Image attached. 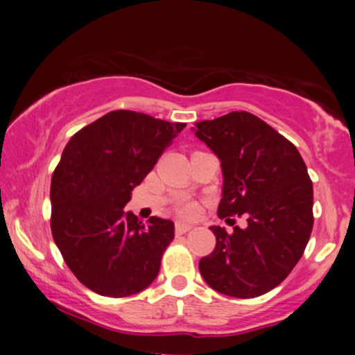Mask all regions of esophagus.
<instances>
[{"mask_svg": "<svg viewBox=\"0 0 355 355\" xmlns=\"http://www.w3.org/2000/svg\"><path fill=\"white\" fill-rule=\"evenodd\" d=\"M192 230L191 225H186V223H176V234H186Z\"/></svg>", "mask_w": 355, "mask_h": 355, "instance_id": "esophagus-1", "label": "esophagus"}]
</instances>
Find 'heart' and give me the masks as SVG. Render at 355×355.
Returning a JSON list of instances; mask_svg holds the SVG:
<instances>
[{
    "instance_id": "heart-1",
    "label": "heart",
    "mask_w": 355,
    "mask_h": 355,
    "mask_svg": "<svg viewBox=\"0 0 355 355\" xmlns=\"http://www.w3.org/2000/svg\"><path fill=\"white\" fill-rule=\"evenodd\" d=\"M179 213H181L182 216H193L197 213V205L192 202L181 203V205H179Z\"/></svg>"
}]
</instances>
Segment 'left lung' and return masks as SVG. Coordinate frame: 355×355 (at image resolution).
<instances>
[{
    "instance_id": "obj_1",
    "label": "left lung",
    "mask_w": 355,
    "mask_h": 355,
    "mask_svg": "<svg viewBox=\"0 0 355 355\" xmlns=\"http://www.w3.org/2000/svg\"><path fill=\"white\" fill-rule=\"evenodd\" d=\"M192 129L221 162L218 216L247 218L244 230L210 227L216 245L198 270L211 289L231 297L268 293L288 278L310 239L313 186L307 166L294 144L247 111Z\"/></svg>"
}]
</instances>
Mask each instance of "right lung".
Returning <instances> with one entry per match:
<instances>
[{
    "mask_svg": "<svg viewBox=\"0 0 355 355\" xmlns=\"http://www.w3.org/2000/svg\"><path fill=\"white\" fill-rule=\"evenodd\" d=\"M184 128L118 110L64 147L51 178V234L69 270L94 293L128 297L157 278L174 223L152 216L144 225L124 207Z\"/></svg>",
    "mask_w": 355,
    "mask_h": 355,
    "instance_id": "1",
    "label": "right lung"
}]
</instances>
